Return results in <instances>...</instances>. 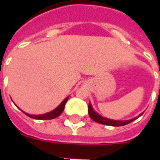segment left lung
Segmentation results:
<instances>
[{
	"label": "left lung",
	"instance_id": "obj_1",
	"mask_svg": "<svg viewBox=\"0 0 160 160\" xmlns=\"http://www.w3.org/2000/svg\"><path fill=\"white\" fill-rule=\"evenodd\" d=\"M88 113H89V115L91 119L94 120V121L97 122L99 124H105V125H109V126H123V125H125V124H128L129 123H131L132 121H134L136 119H138L139 117H140L143 114V113L138 115L137 117L134 118V119H129V120H114V119H108V118H105V117H103L101 115H100L99 114H97L96 112L94 110L92 105L90 104V102L89 103V107H88Z\"/></svg>",
	"mask_w": 160,
	"mask_h": 160
}]
</instances>
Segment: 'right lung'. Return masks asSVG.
Returning <instances> with one entry per match:
<instances>
[{
	"instance_id": "right-lung-1",
	"label": "right lung",
	"mask_w": 160,
	"mask_h": 160,
	"mask_svg": "<svg viewBox=\"0 0 160 160\" xmlns=\"http://www.w3.org/2000/svg\"><path fill=\"white\" fill-rule=\"evenodd\" d=\"M69 97H66L65 100H63L62 102L60 103V105H59L58 107H56L55 109H53L52 111L51 112H48V113H46V114H38V115H35V114H29L27 113H25V114L29 116L30 118H32V119H55L56 117H58L60 115L61 113L63 112L64 109H65V105L66 101L68 100Z\"/></svg>"
}]
</instances>
